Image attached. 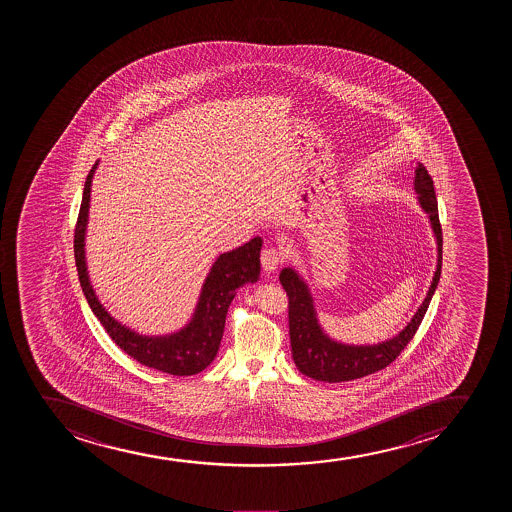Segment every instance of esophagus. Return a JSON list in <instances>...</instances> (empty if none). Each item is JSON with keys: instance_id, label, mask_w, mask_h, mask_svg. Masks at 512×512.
Returning a JSON list of instances; mask_svg holds the SVG:
<instances>
[{"instance_id": "esophagus-1", "label": "esophagus", "mask_w": 512, "mask_h": 512, "mask_svg": "<svg viewBox=\"0 0 512 512\" xmlns=\"http://www.w3.org/2000/svg\"><path fill=\"white\" fill-rule=\"evenodd\" d=\"M282 253L275 249V247H266L263 249V253H261V266H263V270L266 273H273V271L277 270L278 265L282 263Z\"/></svg>"}]
</instances>
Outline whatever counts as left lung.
<instances>
[{"instance_id": "8db88e82", "label": "left lung", "mask_w": 512, "mask_h": 512, "mask_svg": "<svg viewBox=\"0 0 512 512\" xmlns=\"http://www.w3.org/2000/svg\"><path fill=\"white\" fill-rule=\"evenodd\" d=\"M413 186L417 193L418 205L423 212L427 213L430 229L434 232L437 265H435L434 277L425 299L400 333H396L388 340L364 343V345L343 343L331 338L319 323L314 297L306 280L292 266H287L280 271V283L288 295V328H290L292 357L297 369L304 376L324 382L353 381V379L369 376L388 367L417 333L418 326L422 323L441 278L442 230L439 224V213H437L434 183L422 164H417L415 167Z\"/></svg>"}]
</instances>
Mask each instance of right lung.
Masks as SVG:
<instances>
[{"label": "right lung", "mask_w": 512, "mask_h": 512, "mask_svg": "<svg viewBox=\"0 0 512 512\" xmlns=\"http://www.w3.org/2000/svg\"><path fill=\"white\" fill-rule=\"evenodd\" d=\"M97 167L99 160L95 162L85 181L75 229V261L85 299L89 302L95 318L99 319L100 324L106 329L107 335L111 336L121 350L138 360L140 364L172 376L198 374L217 357L224 335L227 309L237 290L246 283H256L259 280V253L263 239L254 237L246 244L217 256L206 275L205 282L201 285L200 297L191 319L183 328L167 335L138 333L111 316V312L100 302L95 294L94 285L90 282L85 239L89 225L90 193Z\"/></svg>", "instance_id": "1"}]
</instances>
